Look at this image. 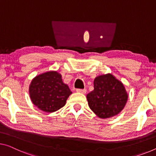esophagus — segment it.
Here are the masks:
<instances>
[{"label": "esophagus", "mask_w": 156, "mask_h": 156, "mask_svg": "<svg viewBox=\"0 0 156 156\" xmlns=\"http://www.w3.org/2000/svg\"><path fill=\"white\" fill-rule=\"evenodd\" d=\"M76 91L77 93H86V89L84 88V89H76Z\"/></svg>", "instance_id": "1"}]
</instances>
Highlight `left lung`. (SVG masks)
Returning <instances> with one entry per match:
<instances>
[{"mask_svg":"<svg viewBox=\"0 0 156 156\" xmlns=\"http://www.w3.org/2000/svg\"><path fill=\"white\" fill-rule=\"evenodd\" d=\"M93 84L94 90L86 98L90 109L99 118H111L123 110L128 95L121 81L107 74L95 77Z\"/></svg>","mask_w":156,"mask_h":156,"instance_id":"left-lung-1","label":"left lung"}]
</instances>
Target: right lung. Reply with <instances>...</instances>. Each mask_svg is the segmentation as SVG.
Instances as JSON below:
<instances>
[{"label": "right lung", "mask_w": 156, "mask_h": 156, "mask_svg": "<svg viewBox=\"0 0 156 156\" xmlns=\"http://www.w3.org/2000/svg\"><path fill=\"white\" fill-rule=\"evenodd\" d=\"M61 77L56 71H49L36 76L31 81L30 98L38 109L51 113L65 106L72 92Z\"/></svg>", "instance_id": "1"}]
</instances>
